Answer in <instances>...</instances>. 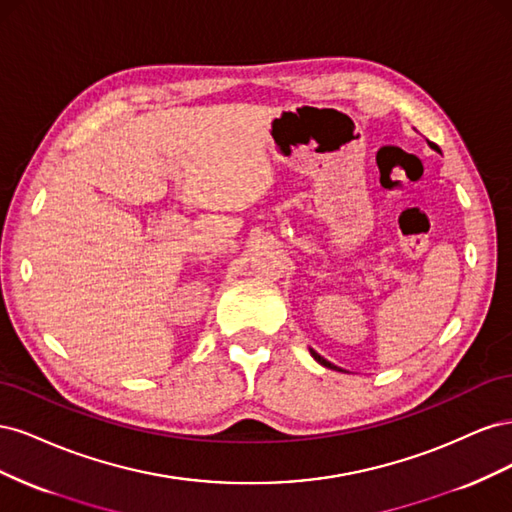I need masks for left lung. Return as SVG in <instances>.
<instances>
[{"label":"left lung","mask_w":512,"mask_h":512,"mask_svg":"<svg viewBox=\"0 0 512 512\" xmlns=\"http://www.w3.org/2000/svg\"><path fill=\"white\" fill-rule=\"evenodd\" d=\"M429 147H431V149H438V145H433V143H429ZM309 352H312V356H314V359H316L320 365H324V367H331V369H337L333 363H329L327 359H322V356H320L318 352H314V350H309Z\"/></svg>","instance_id":"left-lung-1"}]
</instances>
